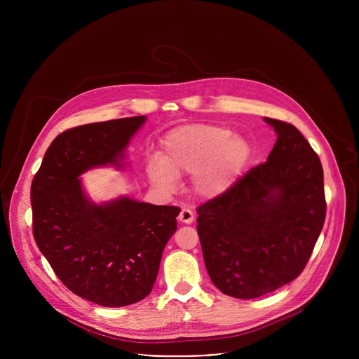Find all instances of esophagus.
I'll return each instance as SVG.
<instances>
[{
    "label": "esophagus",
    "mask_w": 359,
    "mask_h": 359,
    "mask_svg": "<svg viewBox=\"0 0 359 359\" xmlns=\"http://www.w3.org/2000/svg\"><path fill=\"white\" fill-rule=\"evenodd\" d=\"M177 220H179L180 223H183V224H191L193 220H194V215H193V212H191L190 209H186V208H184V209L180 210V215H179Z\"/></svg>",
    "instance_id": "esophagus-1"
}]
</instances>
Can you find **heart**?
<instances>
[{
  "instance_id": "obj_1",
  "label": "heart",
  "mask_w": 359,
  "mask_h": 359,
  "mask_svg": "<svg viewBox=\"0 0 359 359\" xmlns=\"http://www.w3.org/2000/svg\"><path fill=\"white\" fill-rule=\"evenodd\" d=\"M248 142L216 125H187L173 129L163 140L161 161L146 166L151 184L170 191L176 179L191 175V189L213 200L227 193L250 161Z\"/></svg>"
}]
</instances>
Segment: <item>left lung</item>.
I'll return each instance as SVG.
<instances>
[{"label":"left lung","instance_id":"obj_1","mask_svg":"<svg viewBox=\"0 0 359 359\" xmlns=\"http://www.w3.org/2000/svg\"><path fill=\"white\" fill-rule=\"evenodd\" d=\"M277 140L267 162L197 209V234L213 284L250 299L295 280L325 220L324 172L301 132L264 118Z\"/></svg>","mask_w":359,"mask_h":359}]
</instances>
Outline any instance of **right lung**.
<instances>
[{
	"mask_svg": "<svg viewBox=\"0 0 359 359\" xmlns=\"http://www.w3.org/2000/svg\"><path fill=\"white\" fill-rule=\"evenodd\" d=\"M146 119L96 122L58 135L31 186L39 251L74 294L102 306L130 305L150 294L177 229L179 208L123 194L96 203L81 179L95 168L123 170L128 144Z\"/></svg>",
	"mask_w": 359,
	"mask_h": 359,
	"instance_id": "add662e5",
	"label": "right lung"
}]
</instances>
